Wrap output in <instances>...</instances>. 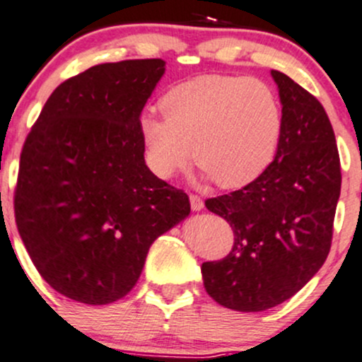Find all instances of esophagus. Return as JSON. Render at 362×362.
<instances>
[{
    "instance_id": "34e87169",
    "label": "esophagus",
    "mask_w": 362,
    "mask_h": 362,
    "mask_svg": "<svg viewBox=\"0 0 362 362\" xmlns=\"http://www.w3.org/2000/svg\"><path fill=\"white\" fill-rule=\"evenodd\" d=\"M189 199L190 208H192L194 211H201V209L204 208V201H202V197L197 196V194H189Z\"/></svg>"
}]
</instances>
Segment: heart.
Wrapping results in <instances>:
<instances>
[{
  "instance_id": "heart-1",
  "label": "heart",
  "mask_w": 362,
  "mask_h": 362,
  "mask_svg": "<svg viewBox=\"0 0 362 362\" xmlns=\"http://www.w3.org/2000/svg\"><path fill=\"white\" fill-rule=\"evenodd\" d=\"M165 118L146 115L141 141L146 163L172 178L194 161L223 189L251 184L275 158L281 106L257 78L201 75L175 86L161 99Z\"/></svg>"
}]
</instances>
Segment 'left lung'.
<instances>
[{
	"label": "left lung",
	"mask_w": 362,
	"mask_h": 362,
	"mask_svg": "<svg viewBox=\"0 0 362 362\" xmlns=\"http://www.w3.org/2000/svg\"><path fill=\"white\" fill-rule=\"evenodd\" d=\"M281 101L275 160L239 190L206 199L228 221L233 245L201 266L220 305L257 313L291 299L327 261L342 173L332 123L311 93L272 70Z\"/></svg>",
	"instance_id": "1"
}]
</instances>
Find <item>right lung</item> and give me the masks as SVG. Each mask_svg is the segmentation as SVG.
I'll list each match as a JSON object with an SVG mask.
<instances>
[{
  "mask_svg": "<svg viewBox=\"0 0 362 362\" xmlns=\"http://www.w3.org/2000/svg\"><path fill=\"white\" fill-rule=\"evenodd\" d=\"M163 74L160 58L90 66L53 90L23 142L15 223L39 275L77 303L125 297L151 244L190 213L144 161L139 117Z\"/></svg>",
  "mask_w": 362,
  "mask_h": 362,
  "instance_id": "right-lung-1",
  "label": "right lung"
}]
</instances>
